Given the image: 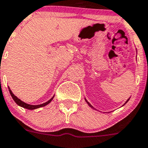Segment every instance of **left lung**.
<instances>
[{"label":"left lung","instance_id":"obj_1","mask_svg":"<svg viewBox=\"0 0 148 148\" xmlns=\"http://www.w3.org/2000/svg\"><path fill=\"white\" fill-rule=\"evenodd\" d=\"M129 100H130V99H128V100H127V102H126V103H127V102H128V101H129ZM86 100V101H87V100ZM87 103H88V105H89V106H90V107H91V108H93V107H92V106H91V105H90V103H88V102H87Z\"/></svg>","mask_w":148,"mask_h":148}]
</instances>
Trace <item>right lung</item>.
<instances>
[{
    "mask_svg": "<svg viewBox=\"0 0 148 148\" xmlns=\"http://www.w3.org/2000/svg\"><path fill=\"white\" fill-rule=\"evenodd\" d=\"M8 90H9L10 94H11V97H12V98L14 99V101H15V103H16L17 105H18V106H21V107L24 108L29 109V110H33V109H36V108H40V107H43V106H46V105H48V103H51V102L52 101L53 98V97H54V96H53V97L52 98L50 99V100H48V102H46V103H42V104H40V105H36V106H34V105L27 104V103H24V102L21 101V100H20V99H18V97H16V96H15L14 94H13V92H11V89H10L9 87H8Z\"/></svg>",
    "mask_w": 148,
    "mask_h": 148,
    "instance_id": "obj_1",
    "label": "right lung"
}]
</instances>
